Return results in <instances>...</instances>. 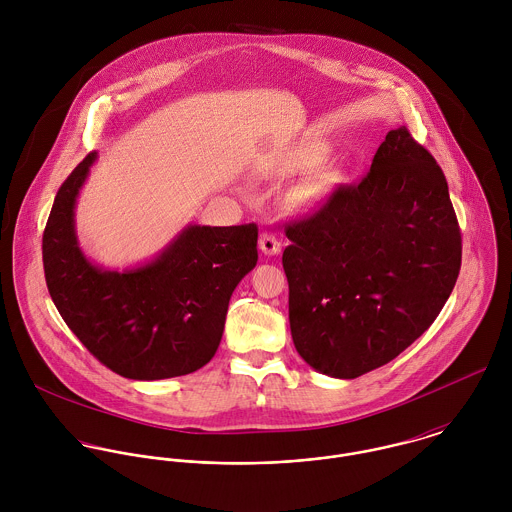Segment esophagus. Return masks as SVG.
<instances>
[{
  "mask_svg": "<svg viewBox=\"0 0 512 512\" xmlns=\"http://www.w3.org/2000/svg\"><path fill=\"white\" fill-rule=\"evenodd\" d=\"M258 246H260V250H262L264 254H268V256H274V254H278V252L282 250V242L278 240V236H276L274 232H268V230H264V232L260 234Z\"/></svg>",
  "mask_w": 512,
  "mask_h": 512,
  "instance_id": "obj_1",
  "label": "esophagus"
}]
</instances>
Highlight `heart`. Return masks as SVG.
<instances>
[{"instance_id":"obj_1","label":"heart","mask_w":512,"mask_h":512,"mask_svg":"<svg viewBox=\"0 0 512 512\" xmlns=\"http://www.w3.org/2000/svg\"><path fill=\"white\" fill-rule=\"evenodd\" d=\"M327 151H329V147L325 146V144H309V146L299 147V149H295L293 153H290V155L280 163L278 175H282V177H292L295 173L309 171V169L317 167V165L325 159ZM327 185H329V179H325V177H319V179L311 181V183L301 191L299 201L311 203V201L319 199V197L325 193Z\"/></svg>"}]
</instances>
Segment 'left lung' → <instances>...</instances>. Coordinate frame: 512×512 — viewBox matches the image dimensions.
<instances>
[{
    "label": "left lung",
    "mask_w": 512,
    "mask_h": 512,
    "mask_svg": "<svg viewBox=\"0 0 512 512\" xmlns=\"http://www.w3.org/2000/svg\"><path fill=\"white\" fill-rule=\"evenodd\" d=\"M286 236L293 345L333 378H357L408 349L461 268L445 175L406 126L386 134L359 183L288 222Z\"/></svg>",
    "instance_id": "8db88e82"
}]
</instances>
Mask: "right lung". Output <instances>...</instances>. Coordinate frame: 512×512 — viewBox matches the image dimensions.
Segmentation results:
<instances>
[{"label": "right lung", "mask_w": 512, "mask_h": 512, "mask_svg": "<svg viewBox=\"0 0 512 512\" xmlns=\"http://www.w3.org/2000/svg\"><path fill=\"white\" fill-rule=\"evenodd\" d=\"M94 159L96 151L74 167L47 220L49 293L78 341L112 372L132 380L195 372L215 357L230 295L258 262V226L189 224L146 266L102 270L74 232V203Z\"/></svg>", "instance_id": "right-lung-1"}]
</instances>
